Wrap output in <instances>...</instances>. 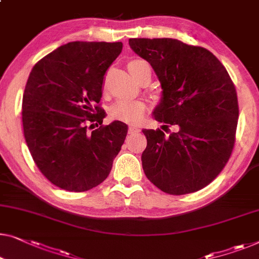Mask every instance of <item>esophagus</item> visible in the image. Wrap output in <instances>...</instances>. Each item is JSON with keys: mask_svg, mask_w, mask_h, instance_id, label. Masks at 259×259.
Wrapping results in <instances>:
<instances>
[{"mask_svg": "<svg viewBox=\"0 0 259 259\" xmlns=\"http://www.w3.org/2000/svg\"><path fill=\"white\" fill-rule=\"evenodd\" d=\"M139 130L137 126H130V128H128V134H136V133H139Z\"/></svg>", "mask_w": 259, "mask_h": 259, "instance_id": "34e87169", "label": "esophagus"}]
</instances>
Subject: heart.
I'll return each instance as SVG.
<instances>
[{
  "instance_id": "1",
  "label": "heart",
  "mask_w": 259,
  "mask_h": 259,
  "mask_svg": "<svg viewBox=\"0 0 259 259\" xmlns=\"http://www.w3.org/2000/svg\"><path fill=\"white\" fill-rule=\"evenodd\" d=\"M127 67L136 80H138L146 71L152 72L151 65L144 59H132L128 62ZM145 111L146 105L140 100H119L111 107L110 114L115 120L127 123H138L144 118Z\"/></svg>"
}]
</instances>
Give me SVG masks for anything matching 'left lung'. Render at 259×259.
Wrapping results in <instances>:
<instances>
[{"instance_id":"8db88e82","label":"left lung","mask_w":259,"mask_h":259,"mask_svg":"<svg viewBox=\"0 0 259 259\" xmlns=\"http://www.w3.org/2000/svg\"><path fill=\"white\" fill-rule=\"evenodd\" d=\"M128 44L159 78L156 121L178 127L142 130L147 147L142 168L162 192L185 195L208 186L231 155L238 121V102L229 73L210 51L173 38H131Z\"/></svg>"}]
</instances>
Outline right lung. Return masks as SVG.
Returning a JSON list of instances; mask_svg holds the SVG:
<instances>
[{"label": "right lung", "instance_id": "obj_1", "mask_svg": "<svg viewBox=\"0 0 259 259\" xmlns=\"http://www.w3.org/2000/svg\"><path fill=\"white\" fill-rule=\"evenodd\" d=\"M122 43L70 42L32 67L25 85L22 122L25 142L46 178L69 192H86L110 174L128 126L98 106L106 70ZM90 127H88V125Z\"/></svg>", "mask_w": 259, "mask_h": 259}]
</instances>
